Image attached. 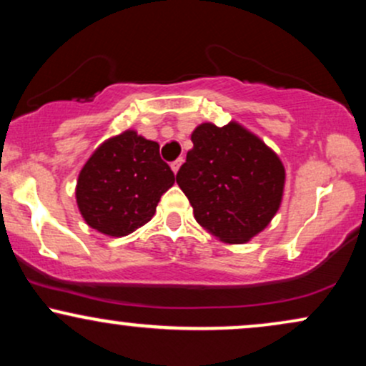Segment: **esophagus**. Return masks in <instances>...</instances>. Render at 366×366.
Here are the masks:
<instances>
[{"label":"esophagus","instance_id":"obj_1","mask_svg":"<svg viewBox=\"0 0 366 366\" xmlns=\"http://www.w3.org/2000/svg\"><path fill=\"white\" fill-rule=\"evenodd\" d=\"M182 163H184V158L175 159V162L170 165V167H172V172H174V174H177L179 169H180V165H182Z\"/></svg>","mask_w":366,"mask_h":366}]
</instances>
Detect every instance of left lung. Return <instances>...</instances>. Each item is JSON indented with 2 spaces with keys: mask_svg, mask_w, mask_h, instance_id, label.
Returning <instances> with one entry per match:
<instances>
[{
  "mask_svg": "<svg viewBox=\"0 0 366 366\" xmlns=\"http://www.w3.org/2000/svg\"><path fill=\"white\" fill-rule=\"evenodd\" d=\"M177 184L201 227L242 244L270 224L284 194L282 162L264 142L230 122L197 125Z\"/></svg>",
  "mask_w": 366,
  "mask_h": 366,
  "instance_id": "left-lung-1",
  "label": "left lung"
}]
</instances>
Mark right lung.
Instances as JSON below:
<instances>
[{
  "label": "right lung",
  "instance_id": "right-lung-1",
  "mask_svg": "<svg viewBox=\"0 0 366 366\" xmlns=\"http://www.w3.org/2000/svg\"><path fill=\"white\" fill-rule=\"evenodd\" d=\"M174 182L158 142L125 130L91 154L79 174L75 197L87 225L122 237L148 224Z\"/></svg>",
  "mask_w": 366,
  "mask_h": 366
}]
</instances>
